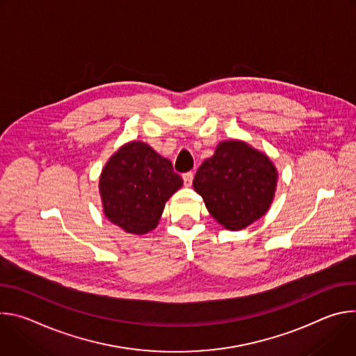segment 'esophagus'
Listing matches in <instances>:
<instances>
[{
	"label": "esophagus",
	"mask_w": 356,
	"mask_h": 356,
	"mask_svg": "<svg viewBox=\"0 0 356 356\" xmlns=\"http://www.w3.org/2000/svg\"><path fill=\"white\" fill-rule=\"evenodd\" d=\"M193 177H194L193 172H187V173L183 175V181H184V186H186V187H190V186H191Z\"/></svg>",
	"instance_id": "obj_1"
}]
</instances>
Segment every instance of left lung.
Returning <instances> with one entry per match:
<instances>
[{"instance_id":"8db88e82","label":"left lung","mask_w":356,"mask_h":356,"mask_svg":"<svg viewBox=\"0 0 356 356\" xmlns=\"http://www.w3.org/2000/svg\"><path fill=\"white\" fill-rule=\"evenodd\" d=\"M277 172L270 159L238 140L222 142L198 168L193 186L210 214L236 231L261 218L275 195Z\"/></svg>"}]
</instances>
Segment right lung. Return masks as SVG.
Segmentation results:
<instances>
[{"label":"right lung","mask_w":356,"mask_h":356,"mask_svg":"<svg viewBox=\"0 0 356 356\" xmlns=\"http://www.w3.org/2000/svg\"><path fill=\"white\" fill-rule=\"evenodd\" d=\"M183 184L172 162L149 145L131 142L108 161L99 177L104 213L129 234L156 228L166 201Z\"/></svg>","instance_id":"1"}]
</instances>
